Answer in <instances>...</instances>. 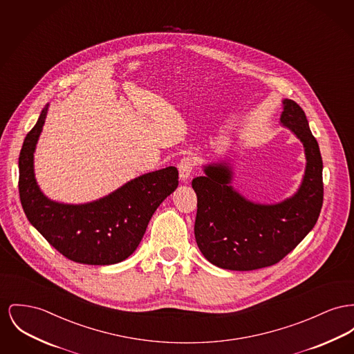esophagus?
I'll return each instance as SVG.
<instances>
[{
  "label": "esophagus",
  "mask_w": 354,
  "mask_h": 354,
  "mask_svg": "<svg viewBox=\"0 0 354 354\" xmlns=\"http://www.w3.org/2000/svg\"><path fill=\"white\" fill-rule=\"evenodd\" d=\"M194 166H195L194 158L185 156V158L180 159V162H179V165H178V169H179V176H180V179H182L183 182H186L188 178H189V175H191V172H192V169H194Z\"/></svg>",
  "instance_id": "esophagus-1"
}]
</instances>
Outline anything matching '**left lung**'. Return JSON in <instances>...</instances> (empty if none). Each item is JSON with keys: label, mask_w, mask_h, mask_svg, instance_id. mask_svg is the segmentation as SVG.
Returning a JSON list of instances; mask_svg holds the SVG:
<instances>
[{"label": "left lung", "mask_w": 354, "mask_h": 354, "mask_svg": "<svg viewBox=\"0 0 354 354\" xmlns=\"http://www.w3.org/2000/svg\"><path fill=\"white\" fill-rule=\"evenodd\" d=\"M281 123L302 142L306 169L298 191L281 203L250 202L230 186L231 167H205L192 180L198 209L195 239L205 258L226 270L249 271L278 263L314 227L324 202L322 158L304 109L285 99Z\"/></svg>", "instance_id": "left-lung-1"}]
</instances>
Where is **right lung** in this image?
Wrapping results in <instances>:
<instances>
[{
  "instance_id": "add662e5",
  "label": "right lung",
  "mask_w": 354,
  "mask_h": 354,
  "mask_svg": "<svg viewBox=\"0 0 354 354\" xmlns=\"http://www.w3.org/2000/svg\"><path fill=\"white\" fill-rule=\"evenodd\" d=\"M48 104L28 132L19 158V192L28 221L68 259L85 265H113L139 246L156 208L179 183L176 167L145 174L104 198L85 205L48 199L37 186L33 153Z\"/></svg>"
}]
</instances>
